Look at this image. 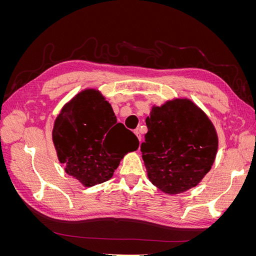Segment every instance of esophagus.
<instances>
[{"instance_id": "obj_1", "label": "esophagus", "mask_w": 256, "mask_h": 256, "mask_svg": "<svg viewBox=\"0 0 256 256\" xmlns=\"http://www.w3.org/2000/svg\"><path fill=\"white\" fill-rule=\"evenodd\" d=\"M134 134L138 136V141H140V143H141V140H142V136H141V134H140V131L138 130H134Z\"/></svg>"}]
</instances>
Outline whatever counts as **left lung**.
Listing matches in <instances>:
<instances>
[{"mask_svg": "<svg viewBox=\"0 0 256 256\" xmlns=\"http://www.w3.org/2000/svg\"><path fill=\"white\" fill-rule=\"evenodd\" d=\"M148 131L141 144L150 182L166 194L198 186L210 171L218 152V134L207 114L188 98L152 106Z\"/></svg>", "mask_w": 256, "mask_h": 256, "instance_id": "8db88e82", "label": "left lung"}]
</instances>
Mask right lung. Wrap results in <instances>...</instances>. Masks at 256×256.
<instances>
[{
    "label": "right lung",
    "mask_w": 256,
    "mask_h": 256,
    "mask_svg": "<svg viewBox=\"0 0 256 256\" xmlns=\"http://www.w3.org/2000/svg\"><path fill=\"white\" fill-rule=\"evenodd\" d=\"M52 140L65 172L83 187L109 180L138 138L118 122L112 106L95 88H85L66 102L54 120Z\"/></svg>",
    "instance_id": "1"
}]
</instances>
